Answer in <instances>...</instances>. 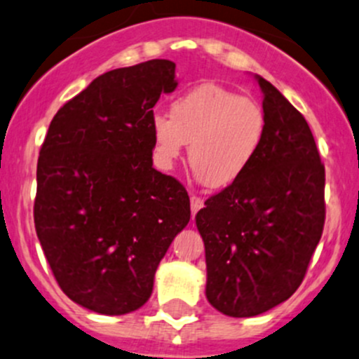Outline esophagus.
<instances>
[{"label": "esophagus", "mask_w": 359, "mask_h": 359, "mask_svg": "<svg viewBox=\"0 0 359 359\" xmlns=\"http://www.w3.org/2000/svg\"><path fill=\"white\" fill-rule=\"evenodd\" d=\"M190 205H191V216H195V214L198 212V210L204 207V198L197 197V195H194V197L190 198Z\"/></svg>", "instance_id": "34e87169"}]
</instances>
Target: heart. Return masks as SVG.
Segmentation results:
<instances>
[{
	"mask_svg": "<svg viewBox=\"0 0 359 359\" xmlns=\"http://www.w3.org/2000/svg\"><path fill=\"white\" fill-rule=\"evenodd\" d=\"M158 165L172 168L190 143L188 158L207 187L226 188L252 165L266 135V114L256 100L217 84H201L172 102L171 117H152Z\"/></svg>",
	"mask_w": 359,
	"mask_h": 359,
	"instance_id": "heart-1",
	"label": "heart"
}]
</instances>
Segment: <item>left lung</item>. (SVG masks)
<instances>
[{"label": "left lung", "mask_w": 359, "mask_h": 359, "mask_svg": "<svg viewBox=\"0 0 359 359\" xmlns=\"http://www.w3.org/2000/svg\"><path fill=\"white\" fill-rule=\"evenodd\" d=\"M266 135L245 175L195 216L204 240L207 301L233 318L287 301L325 224V168L302 114L261 76Z\"/></svg>", "instance_id": "1"}]
</instances>
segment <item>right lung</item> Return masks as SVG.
Returning a JSON list of instances; mask_svg holds the SVG:
<instances>
[{
	"label": "right lung",
	"mask_w": 359,
	"mask_h": 359,
	"mask_svg": "<svg viewBox=\"0 0 359 359\" xmlns=\"http://www.w3.org/2000/svg\"><path fill=\"white\" fill-rule=\"evenodd\" d=\"M171 60L98 76L48 128L38 158L36 233L60 289L100 315H126L190 221L178 180L154 169L152 117L178 86Z\"/></svg>",
	"instance_id": "add662e5"
}]
</instances>
